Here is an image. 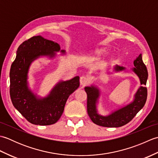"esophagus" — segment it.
<instances>
[{"label":"esophagus","mask_w":158,"mask_h":158,"mask_svg":"<svg viewBox=\"0 0 158 158\" xmlns=\"http://www.w3.org/2000/svg\"><path fill=\"white\" fill-rule=\"evenodd\" d=\"M88 83V78L85 76L80 77V84L81 85H85Z\"/></svg>","instance_id":"34e87169"}]
</instances>
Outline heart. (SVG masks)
I'll return each instance as SVG.
<instances>
[{"mask_svg": "<svg viewBox=\"0 0 158 158\" xmlns=\"http://www.w3.org/2000/svg\"><path fill=\"white\" fill-rule=\"evenodd\" d=\"M108 52V49L105 48H96L95 49L92 50V51H90L88 54V57L89 59H92V60H96L98 59L101 57L105 56L106 53ZM116 57L115 55H112L110 56L109 58V60L110 62H113L115 60Z\"/></svg>", "mask_w": 158, "mask_h": 158, "instance_id": "b5f03b06", "label": "heart"}]
</instances>
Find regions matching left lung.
<instances>
[{
  "mask_svg": "<svg viewBox=\"0 0 158 158\" xmlns=\"http://www.w3.org/2000/svg\"><path fill=\"white\" fill-rule=\"evenodd\" d=\"M135 67L130 70L139 77L140 85L134 95L132 101L127 104L126 105L121 106L119 108L112 110L108 115H100L98 110V105L100 96V90L97 85L91 84L89 86L85 87V91L88 95L87 100V110L88 115L92 122L103 127H117L126 125L132 120L137 113L145 105L147 100V90L146 87L147 80L148 78L147 67L143 63L142 54H140L134 60ZM125 67L115 66L113 68L111 73H127Z\"/></svg>",
  "mask_w": 158,
  "mask_h": 158,
  "instance_id": "obj_1",
  "label": "left lung"
}]
</instances>
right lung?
I'll return each mask as SVG.
<instances>
[{
	"label": "right lung",
	"instance_id": "obj_1",
	"mask_svg": "<svg viewBox=\"0 0 158 158\" xmlns=\"http://www.w3.org/2000/svg\"><path fill=\"white\" fill-rule=\"evenodd\" d=\"M66 54L55 41L35 36L23 42L17 50L10 70V96L13 106L35 125L48 126L58 122L69 96L79 87V77L60 80L45 97L34 93L28 81L32 64L40 58L54 59L57 53Z\"/></svg>",
	"mask_w": 158,
	"mask_h": 158
}]
</instances>
